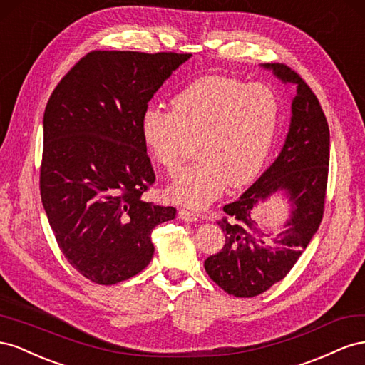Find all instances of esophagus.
I'll return each mask as SVG.
<instances>
[{"instance_id":"34e87169","label":"esophagus","mask_w":365,"mask_h":365,"mask_svg":"<svg viewBox=\"0 0 365 365\" xmlns=\"http://www.w3.org/2000/svg\"><path fill=\"white\" fill-rule=\"evenodd\" d=\"M179 218H180V220L186 222V223H192V222L199 220V215H197L192 211H188V210H180L179 211Z\"/></svg>"}]
</instances>
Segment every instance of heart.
<instances>
[{
	"label": "heart",
	"mask_w": 365,
	"mask_h": 365,
	"mask_svg": "<svg viewBox=\"0 0 365 365\" xmlns=\"http://www.w3.org/2000/svg\"><path fill=\"white\" fill-rule=\"evenodd\" d=\"M279 122L272 88L225 76H205L177 91L171 111L150 106L140 118L145 148L170 175L188 158L192 143L200 160L166 190L170 199L203 207L229 185L243 188L262 171Z\"/></svg>",
	"instance_id": "heart-1"
}]
</instances>
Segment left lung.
Segmentation results:
<instances>
[{"label":"left lung","mask_w":365,"mask_h":365,"mask_svg":"<svg viewBox=\"0 0 365 365\" xmlns=\"http://www.w3.org/2000/svg\"><path fill=\"white\" fill-rule=\"evenodd\" d=\"M263 67L284 84H294L297 95L283 150L240 199L223 206L226 215L217 223L225 232V245L205 259L206 274L237 298L263 294L290 272L318 231L327 190L330 133L319 101L286 64ZM278 190L285 191L293 211L284 229L270 239L257 227L255 207Z\"/></svg>","instance_id":"8db88e82"}]
</instances>
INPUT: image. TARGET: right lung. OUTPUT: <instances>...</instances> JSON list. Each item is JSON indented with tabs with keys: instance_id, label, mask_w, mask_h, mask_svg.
<instances>
[{
	"instance_id": "1",
	"label": "right lung",
	"mask_w": 365,
	"mask_h": 365,
	"mask_svg": "<svg viewBox=\"0 0 365 365\" xmlns=\"http://www.w3.org/2000/svg\"><path fill=\"white\" fill-rule=\"evenodd\" d=\"M190 53L95 50L51 93L39 188L61 252L96 284L147 267L153 229L175 207L143 202L155 174L140 136L148 102Z\"/></svg>"
}]
</instances>
